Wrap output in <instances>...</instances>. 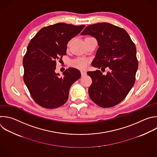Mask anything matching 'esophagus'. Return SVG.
Segmentation results:
<instances>
[{
    "label": "esophagus",
    "mask_w": 157,
    "mask_h": 157,
    "mask_svg": "<svg viewBox=\"0 0 157 157\" xmlns=\"http://www.w3.org/2000/svg\"><path fill=\"white\" fill-rule=\"evenodd\" d=\"M81 75L82 76H84V75H86V71H81Z\"/></svg>",
    "instance_id": "1"
}]
</instances>
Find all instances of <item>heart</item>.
I'll return each instance as SVG.
<instances>
[{
  "label": "heart",
  "instance_id": "obj_1",
  "mask_svg": "<svg viewBox=\"0 0 157 157\" xmlns=\"http://www.w3.org/2000/svg\"><path fill=\"white\" fill-rule=\"evenodd\" d=\"M71 65L79 69H84L87 65V61L84 58L77 59L71 62Z\"/></svg>",
  "mask_w": 157,
  "mask_h": 157
}]
</instances>
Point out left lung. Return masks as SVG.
<instances>
[{"label":"left lung","instance_id":"obj_1","mask_svg":"<svg viewBox=\"0 0 157 157\" xmlns=\"http://www.w3.org/2000/svg\"><path fill=\"white\" fill-rule=\"evenodd\" d=\"M95 37L98 48L92 66L105 70L88 71L92 82L89 95L97 105L113 107L122 101L133 87L138 68L136 48L128 33L123 28L108 23L87 26L81 33Z\"/></svg>","mask_w":157,"mask_h":157}]
</instances>
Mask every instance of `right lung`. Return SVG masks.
I'll list each match as a JSON object with an SVG mask.
<instances>
[{"instance_id": "obj_1", "label": "right lung", "mask_w": 157, "mask_h": 157, "mask_svg": "<svg viewBox=\"0 0 157 157\" xmlns=\"http://www.w3.org/2000/svg\"><path fill=\"white\" fill-rule=\"evenodd\" d=\"M85 25L59 23L42 28L29 43L24 56V82L33 100L46 109L63 105L68 98L71 85L79 79L81 72L69 68L60 76L56 73L57 61L66 55L68 42Z\"/></svg>"}]
</instances>
